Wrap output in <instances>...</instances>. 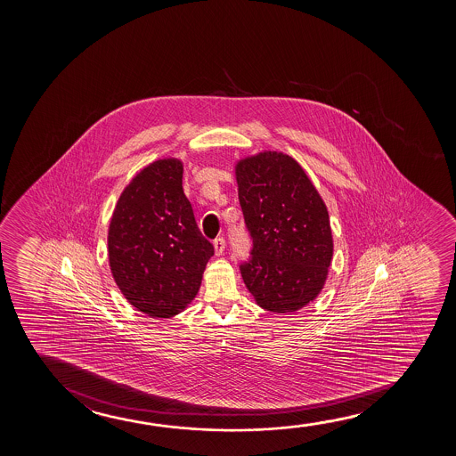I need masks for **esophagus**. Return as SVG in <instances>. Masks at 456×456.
Wrapping results in <instances>:
<instances>
[{"mask_svg":"<svg viewBox=\"0 0 456 456\" xmlns=\"http://www.w3.org/2000/svg\"><path fill=\"white\" fill-rule=\"evenodd\" d=\"M213 248H215V256H223V252L225 249V240L224 238H216L213 241Z\"/></svg>","mask_w":456,"mask_h":456,"instance_id":"34e87169","label":"esophagus"}]
</instances>
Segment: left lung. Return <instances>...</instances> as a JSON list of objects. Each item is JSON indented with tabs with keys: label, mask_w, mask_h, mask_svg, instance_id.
Wrapping results in <instances>:
<instances>
[{
	"label": "left lung",
	"mask_w": 456,
	"mask_h": 456,
	"mask_svg": "<svg viewBox=\"0 0 456 456\" xmlns=\"http://www.w3.org/2000/svg\"><path fill=\"white\" fill-rule=\"evenodd\" d=\"M238 198L252 237V258L240 266L263 310L294 313L318 297L333 258L330 218L304 168L279 151L235 165Z\"/></svg>",
	"instance_id": "1"
}]
</instances>
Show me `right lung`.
I'll use <instances>...</instances> for the list:
<instances>
[{"label": "right lung", "instance_id": "right-lung-1", "mask_svg": "<svg viewBox=\"0 0 456 456\" xmlns=\"http://www.w3.org/2000/svg\"><path fill=\"white\" fill-rule=\"evenodd\" d=\"M183 163L165 157L140 169L119 194L107 232L109 266L126 300L154 319L183 312L213 256L182 190Z\"/></svg>", "mask_w": 456, "mask_h": 456}]
</instances>
